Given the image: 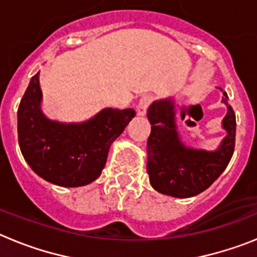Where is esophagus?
I'll return each instance as SVG.
<instances>
[{
    "label": "esophagus",
    "mask_w": 257,
    "mask_h": 257,
    "mask_svg": "<svg viewBox=\"0 0 257 257\" xmlns=\"http://www.w3.org/2000/svg\"><path fill=\"white\" fill-rule=\"evenodd\" d=\"M152 100H153L152 96H148V95H147V96H143L142 99H140L139 104H138V109H136V110H138V115L143 117V115L147 114V110H148Z\"/></svg>",
    "instance_id": "esophagus-1"
}]
</instances>
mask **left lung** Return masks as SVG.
Listing matches in <instances>:
<instances>
[{
  "instance_id": "1",
  "label": "left lung",
  "mask_w": 257,
  "mask_h": 257,
  "mask_svg": "<svg viewBox=\"0 0 257 257\" xmlns=\"http://www.w3.org/2000/svg\"><path fill=\"white\" fill-rule=\"evenodd\" d=\"M221 90V88H220ZM222 103L228 108L222 119L226 136L216 151L188 148L181 142L176 126V108L172 99L152 103L148 119L152 124L147 143V171L157 192L176 198H189L207 189L226 169L235 145V114L226 92Z\"/></svg>"
}]
</instances>
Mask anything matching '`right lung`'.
Instances as JSON below:
<instances>
[{"instance_id": "obj_1", "label": "right lung", "mask_w": 257, "mask_h": 257, "mask_svg": "<svg viewBox=\"0 0 257 257\" xmlns=\"http://www.w3.org/2000/svg\"><path fill=\"white\" fill-rule=\"evenodd\" d=\"M40 73L31 78L18 109V139L24 160L49 183L76 188L100 176L109 148L135 110L105 108L81 123H63L42 113Z\"/></svg>"}]
</instances>
